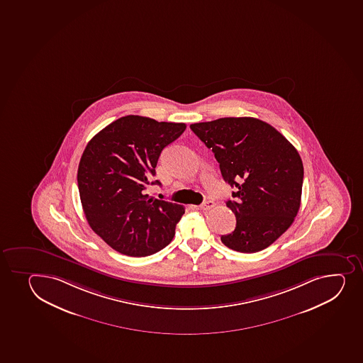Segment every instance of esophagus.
Listing matches in <instances>:
<instances>
[{
    "instance_id": "obj_1",
    "label": "esophagus",
    "mask_w": 363,
    "mask_h": 363,
    "mask_svg": "<svg viewBox=\"0 0 363 363\" xmlns=\"http://www.w3.org/2000/svg\"><path fill=\"white\" fill-rule=\"evenodd\" d=\"M214 206H216V203H214V201H211V200H208V201H205L203 203H201V205L199 206L201 210L207 211L211 210V208H213Z\"/></svg>"
}]
</instances>
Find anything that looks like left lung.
Masks as SVG:
<instances>
[{
    "mask_svg": "<svg viewBox=\"0 0 363 363\" xmlns=\"http://www.w3.org/2000/svg\"><path fill=\"white\" fill-rule=\"evenodd\" d=\"M191 130L212 150L223 179L235 189L226 206L237 224L221 242L247 254L272 245L300 208L303 167L296 147L272 125L250 116L191 123Z\"/></svg>",
    "mask_w": 363,
    "mask_h": 363,
    "instance_id": "1",
    "label": "left lung"
}]
</instances>
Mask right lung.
<instances>
[{
  "mask_svg": "<svg viewBox=\"0 0 363 363\" xmlns=\"http://www.w3.org/2000/svg\"><path fill=\"white\" fill-rule=\"evenodd\" d=\"M184 130L186 123L126 116L86 144L77 172L83 212L91 230L120 254L149 256L174 238L184 206L145 191L161 184L152 176L162 150Z\"/></svg>",
  "mask_w": 363,
  "mask_h": 363,
  "instance_id": "add662e5",
  "label": "right lung"
}]
</instances>
